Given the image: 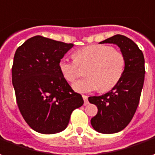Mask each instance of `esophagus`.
<instances>
[{
  "mask_svg": "<svg viewBox=\"0 0 155 155\" xmlns=\"http://www.w3.org/2000/svg\"><path fill=\"white\" fill-rule=\"evenodd\" d=\"M82 97H83V100H84V105H85V106L88 105V104H89L88 96H85V95H83V96H82Z\"/></svg>",
  "mask_w": 155,
  "mask_h": 155,
  "instance_id": "1",
  "label": "esophagus"
}]
</instances>
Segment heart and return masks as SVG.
Here are the masks:
<instances>
[{
  "instance_id": "heart-1",
  "label": "heart",
  "mask_w": 155,
  "mask_h": 155,
  "mask_svg": "<svg viewBox=\"0 0 155 155\" xmlns=\"http://www.w3.org/2000/svg\"><path fill=\"white\" fill-rule=\"evenodd\" d=\"M74 58V60L62 58L59 69L64 80L74 82L80 75V67H87V77L73 85L77 92H92L99 88L102 91H109L118 84L125 71V56L110 45L86 46L75 52Z\"/></svg>"
}]
</instances>
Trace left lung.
<instances>
[{
	"instance_id": "1",
	"label": "left lung",
	"mask_w": 155,
	"mask_h": 155,
	"mask_svg": "<svg viewBox=\"0 0 155 155\" xmlns=\"http://www.w3.org/2000/svg\"><path fill=\"white\" fill-rule=\"evenodd\" d=\"M100 44H117L126 59L118 84L104 95L88 98L98 108L91 120L93 128L101 134H115L128 125L137 110L144 82V57L138 45L123 35L117 34Z\"/></svg>"
}]
</instances>
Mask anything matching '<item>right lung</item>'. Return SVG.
<instances>
[{"mask_svg": "<svg viewBox=\"0 0 155 155\" xmlns=\"http://www.w3.org/2000/svg\"><path fill=\"white\" fill-rule=\"evenodd\" d=\"M74 46L34 36L17 48L12 68V85L21 116L38 133L64 130L84 101L63 77L59 62Z\"/></svg>", "mask_w": 155, "mask_h": 155, "instance_id": "obj_1", "label": "right lung"}]
</instances>
